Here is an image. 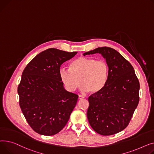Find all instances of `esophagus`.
<instances>
[{"mask_svg":"<svg viewBox=\"0 0 154 154\" xmlns=\"http://www.w3.org/2000/svg\"><path fill=\"white\" fill-rule=\"evenodd\" d=\"M85 97H83V96H81V95H79V97H78V99H79V100H81V99H84Z\"/></svg>","mask_w":154,"mask_h":154,"instance_id":"1","label":"esophagus"}]
</instances>
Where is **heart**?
<instances>
[{"label":"heart","instance_id":"1","mask_svg":"<svg viewBox=\"0 0 154 154\" xmlns=\"http://www.w3.org/2000/svg\"><path fill=\"white\" fill-rule=\"evenodd\" d=\"M61 81L69 92H74L81 84V91L97 93L105 86L109 75V68L103 60L81 57L72 61L69 69L59 71Z\"/></svg>","mask_w":154,"mask_h":154}]
</instances>
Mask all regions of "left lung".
<instances>
[{"instance_id":"8db88e82","label":"left lung","mask_w":154,"mask_h":154,"mask_svg":"<svg viewBox=\"0 0 154 154\" xmlns=\"http://www.w3.org/2000/svg\"><path fill=\"white\" fill-rule=\"evenodd\" d=\"M100 53L106 59L109 75L105 86L88 97L87 117L97 133L111 135L128 125L139 101L140 84L131 63L116 50L99 47L83 55Z\"/></svg>"}]
</instances>
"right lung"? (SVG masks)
<instances>
[{
    "instance_id": "obj_1",
    "label": "right lung",
    "mask_w": 154,
    "mask_h": 154,
    "mask_svg": "<svg viewBox=\"0 0 154 154\" xmlns=\"http://www.w3.org/2000/svg\"><path fill=\"white\" fill-rule=\"evenodd\" d=\"M49 48L38 54L24 69L18 86L19 104L32 129L53 135L68 122L78 96L67 91L59 75L61 65L76 55Z\"/></svg>"
}]
</instances>
